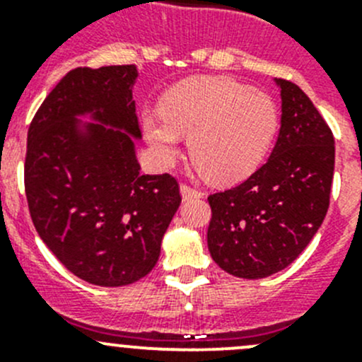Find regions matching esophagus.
I'll return each instance as SVG.
<instances>
[{
    "label": "esophagus",
    "mask_w": 362,
    "mask_h": 362,
    "mask_svg": "<svg viewBox=\"0 0 362 362\" xmlns=\"http://www.w3.org/2000/svg\"><path fill=\"white\" fill-rule=\"evenodd\" d=\"M180 194H182V199H184V202H189V199L202 198V196H203V192L199 191V189H196V187H191V185H187V184H182V185H180Z\"/></svg>",
    "instance_id": "esophagus-1"
}]
</instances>
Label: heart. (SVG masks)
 Here are the masks:
<instances>
[{
  "mask_svg": "<svg viewBox=\"0 0 362 362\" xmlns=\"http://www.w3.org/2000/svg\"><path fill=\"white\" fill-rule=\"evenodd\" d=\"M279 129L272 96L226 76H198L175 86L159 113L144 117L148 144L164 163L191 136L196 168L215 184H235L255 171Z\"/></svg>",
  "mask_w": 362,
  "mask_h": 362,
  "instance_id": "1",
  "label": "heart"
}]
</instances>
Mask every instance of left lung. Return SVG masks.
Here are the masks:
<instances>
[{
    "label": "left lung",
    "mask_w": 362,
    "mask_h": 362,
    "mask_svg": "<svg viewBox=\"0 0 362 362\" xmlns=\"http://www.w3.org/2000/svg\"><path fill=\"white\" fill-rule=\"evenodd\" d=\"M282 117L269 159L243 184L208 198V250L229 275L264 279L315 236L329 208L334 138L310 98L275 78Z\"/></svg>",
    "instance_id": "obj_1"
}]
</instances>
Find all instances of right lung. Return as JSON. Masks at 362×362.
Listing matches in <instances>:
<instances>
[{
  "label": "right lung",
  "mask_w": 362,
  "mask_h": 362,
  "mask_svg": "<svg viewBox=\"0 0 362 362\" xmlns=\"http://www.w3.org/2000/svg\"><path fill=\"white\" fill-rule=\"evenodd\" d=\"M136 78L134 64L71 69L28 131L24 184L33 224L73 275L101 287L127 286L152 272L182 202L171 175L140 173Z\"/></svg>",
  "instance_id": "obj_1"
}]
</instances>
